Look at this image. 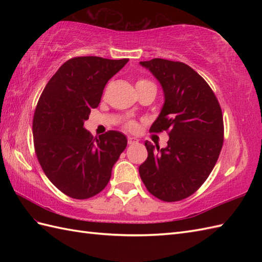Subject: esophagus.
Here are the masks:
<instances>
[{
	"label": "esophagus",
	"instance_id": "esophagus-1",
	"mask_svg": "<svg viewBox=\"0 0 262 262\" xmlns=\"http://www.w3.org/2000/svg\"><path fill=\"white\" fill-rule=\"evenodd\" d=\"M127 142H128V144H129V145H134V144L138 143V140L135 137H128Z\"/></svg>",
	"mask_w": 262,
	"mask_h": 262
}]
</instances>
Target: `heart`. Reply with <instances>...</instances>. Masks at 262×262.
I'll return each mask as SVG.
<instances>
[{
    "label": "heart",
    "mask_w": 262,
    "mask_h": 262,
    "mask_svg": "<svg viewBox=\"0 0 262 262\" xmlns=\"http://www.w3.org/2000/svg\"><path fill=\"white\" fill-rule=\"evenodd\" d=\"M147 83H151V82L145 81V80H141V81H138L136 84H147ZM124 128H125L126 130H128V132L134 133V132H136L138 129V124H137L135 120H127L125 124H124Z\"/></svg>",
    "instance_id": "obj_1"
}]
</instances>
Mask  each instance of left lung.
I'll use <instances>...</instances> for the list:
<instances>
[{
	"mask_svg": "<svg viewBox=\"0 0 262 262\" xmlns=\"http://www.w3.org/2000/svg\"><path fill=\"white\" fill-rule=\"evenodd\" d=\"M141 65L163 88L165 101L149 133L166 132L168 146L146 141L147 159L140 165L149 193L173 203L196 192L210 174L224 142L219 100L202 76L181 62L153 58Z\"/></svg>",
	"mask_w": 262,
	"mask_h": 262,
	"instance_id": "1",
	"label": "left lung"
}]
</instances>
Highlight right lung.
<instances>
[{
	"label": "right lung",
	"instance_id": "add662e5",
	"mask_svg": "<svg viewBox=\"0 0 262 262\" xmlns=\"http://www.w3.org/2000/svg\"><path fill=\"white\" fill-rule=\"evenodd\" d=\"M129 59L74 57L48 81L32 120L35 152L42 171L66 196L88 199L102 191L127 146L124 134L93 137L84 128L107 82Z\"/></svg>",
	"mask_w": 262,
	"mask_h": 262
}]
</instances>
